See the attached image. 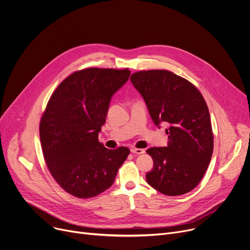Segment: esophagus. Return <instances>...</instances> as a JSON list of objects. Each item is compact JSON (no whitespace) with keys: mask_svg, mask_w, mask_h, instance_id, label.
Returning a JSON list of instances; mask_svg holds the SVG:
<instances>
[{"mask_svg":"<svg viewBox=\"0 0 250 250\" xmlns=\"http://www.w3.org/2000/svg\"><path fill=\"white\" fill-rule=\"evenodd\" d=\"M130 151H131L132 153H135V154H142V153H145V152H146V150H145V149H141V148H135V147H132V148L130 149Z\"/></svg>","mask_w":250,"mask_h":250,"instance_id":"obj_1","label":"esophagus"}]
</instances>
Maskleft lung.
Returning a JSON list of instances; mask_svg holds the SVG:
<instances>
[{
  "instance_id": "8db88e82",
  "label": "left lung",
  "mask_w": 250,
  "mask_h": 250,
  "mask_svg": "<svg viewBox=\"0 0 250 250\" xmlns=\"http://www.w3.org/2000/svg\"><path fill=\"white\" fill-rule=\"evenodd\" d=\"M130 81L155 125L168 126L167 146L146 150L153 159L147 183L167 196L192 191L202 180L213 150L209 113L202 94L191 82L167 70L139 71Z\"/></svg>"
}]
</instances>
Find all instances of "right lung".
Listing matches in <instances>:
<instances>
[{
	"instance_id": "add662e5",
	"label": "right lung",
	"mask_w": 250,
	"mask_h": 250,
	"mask_svg": "<svg viewBox=\"0 0 250 250\" xmlns=\"http://www.w3.org/2000/svg\"><path fill=\"white\" fill-rule=\"evenodd\" d=\"M129 75L128 69H83L62 81L47 103L40 125L43 156L55 181L72 196L88 199L109 189L129 154L98 139L111 99Z\"/></svg>"
}]
</instances>
